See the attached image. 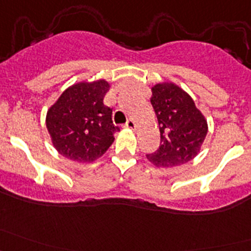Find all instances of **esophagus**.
<instances>
[{
  "label": "esophagus",
  "instance_id": "34e87169",
  "mask_svg": "<svg viewBox=\"0 0 251 251\" xmlns=\"http://www.w3.org/2000/svg\"><path fill=\"white\" fill-rule=\"evenodd\" d=\"M126 127L127 128H136V121L135 120H132V119H130V120H127L126 121Z\"/></svg>",
  "mask_w": 251,
  "mask_h": 251
}]
</instances>
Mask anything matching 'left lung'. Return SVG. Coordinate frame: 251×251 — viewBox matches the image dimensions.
<instances>
[{
    "instance_id": "left-lung-1",
    "label": "left lung",
    "mask_w": 251,
    "mask_h": 251,
    "mask_svg": "<svg viewBox=\"0 0 251 251\" xmlns=\"http://www.w3.org/2000/svg\"><path fill=\"white\" fill-rule=\"evenodd\" d=\"M151 103L160 130V146L147 154L160 168L183 165L196 158L206 137L207 124L188 93L175 83H158L151 88Z\"/></svg>"
}]
</instances>
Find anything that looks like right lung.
Wrapping results in <instances>:
<instances>
[{
  "label": "right lung",
  "instance_id": "add662e5",
  "mask_svg": "<svg viewBox=\"0 0 251 251\" xmlns=\"http://www.w3.org/2000/svg\"><path fill=\"white\" fill-rule=\"evenodd\" d=\"M109 83L80 82L67 88L47 111L46 126L54 148L65 158L91 163L107 151L120 131L104 104Z\"/></svg>",
  "mask_w": 251,
  "mask_h": 251
}]
</instances>
